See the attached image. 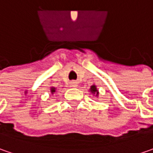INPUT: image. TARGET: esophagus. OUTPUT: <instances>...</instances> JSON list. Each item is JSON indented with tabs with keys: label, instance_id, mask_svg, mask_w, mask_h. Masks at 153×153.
<instances>
[{
	"label": "esophagus",
	"instance_id": "obj_1",
	"mask_svg": "<svg viewBox=\"0 0 153 153\" xmlns=\"http://www.w3.org/2000/svg\"><path fill=\"white\" fill-rule=\"evenodd\" d=\"M70 86H71V87H76L77 86L76 82H74V81H72V82L70 83Z\"/></svg>",
	"mask_w": 153,
	"mask_h": 153
}]
</instances>
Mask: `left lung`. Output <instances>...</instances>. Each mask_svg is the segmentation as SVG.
<instances>
[{
  "mask_svg": "<svg viewBox=\"0 0 153 153\" xmlns=\"http://www.w3.org/2000/svg\"><path fill=\"white\" fill-rule=\"evenodd\" d=\"M90 91H91V92H92L93 94H96V96L98 95V91H97V90L96 85H91Z\"/></svg>",
  "mask_w": 153,
  "mask_h": 153,
  "instance_id": "left-lung-1",
  "label": "left lung"
}]
</instances>
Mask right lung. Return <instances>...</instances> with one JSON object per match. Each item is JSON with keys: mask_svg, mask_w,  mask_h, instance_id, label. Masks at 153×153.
<instances>
[{"mask_svg": "<svg viewBox=\"0 0 153 153\" xmlns=\"http://www.w3.org/2000/svg\"><path fill=\"white\" fill-rule=\"evenodd\" d=\"M55 91H56V88H54V87H51V93L53 94Z\"/></svg>", "mask_w": 153, "mask_h": 153, "instance_id": "add662e5", "label": "right lung"}]
</instances>
